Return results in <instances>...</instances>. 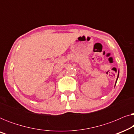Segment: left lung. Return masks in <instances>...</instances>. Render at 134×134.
I'll return each mask as SVG.
<instances>
[{
  "label": "left lung",
  "instance_id": "obj_1",
  "mask_svg": "<svg viewBox=\"0 0 134 134\" xmlns=\"http://www.w3.org/2000/svg\"><path fill=\"white\" fill-rule=\"evenodd\" d=\"M118 77H119V71H118V77H117V79H116V82H115V85H116V82H117V80H118Z\"/></svg>",
  "mask_w": 134,
  "mask_h": 134
}]
</instances>
